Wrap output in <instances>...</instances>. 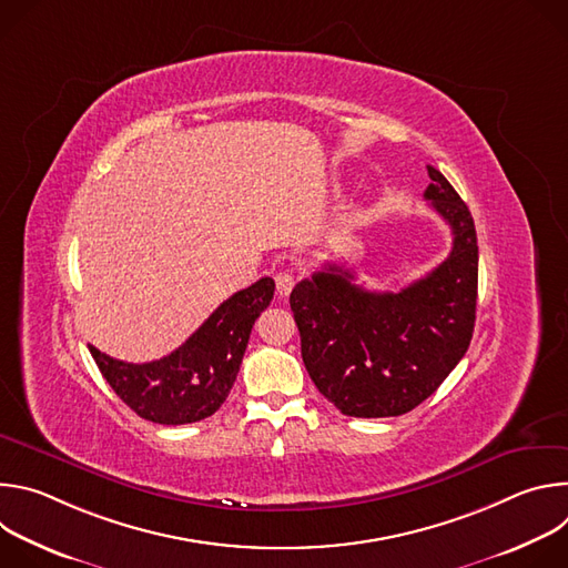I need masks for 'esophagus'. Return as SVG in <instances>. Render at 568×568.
<instances>
[{"label":"esophagus","instance_id":"esophagus-1","mask_svg":"<svg viewBox=\"0 0 568 568\" xmlns=\"http://www.w3.org/2000/svg\"><path fill=\"white\" fill-rule=\"evenodd\" d=\"M292 287H294V274L292 272H278L276 274V292H278V296H290V292H292Z\"/></svg>","mask_w":568,"mask_h":568}]
</instances>
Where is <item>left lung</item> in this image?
<instances>
[{
    "mask_svg": "<svg viewBox=\"0 0 568 568\" xmlns=\"http://www.w3.org/2000/svg\"><path fill=\"white\" fill-rule=\"evenodd\" d=\"M425 200L449 224V256L399 292H368L339 265L296 283L290 307L303 364L344 416L390 418L416 409L467 353L476 321L478 245L467 204L427 166Z\"/></svg>",
    "mask_w": 568,
    "mask_h": 568,
    "instance_id": "left-lung-1",
    "label": "left lung"
}]
</instances>
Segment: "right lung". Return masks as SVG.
Listing matches in <instances>:
<instances>
[{
  "instance_id": "obj_1",
  "label": "right lung",
  "mask_w": 568,
  "mask_h": 568,
  "mask_svg": "<svg viewBox=\"0 0 568 568\" xmlns=\"http://www.w3.org/2000/svg\"><path fill=\"white\" fill-rule=\"evenodd\" d=\"M270 276L229 296L171 355L128 364L99 348L90 353L114 393L143 420L189 425L213 416L226 399L254 321L274 298Z\"/></svg>"
}]
</instances>
